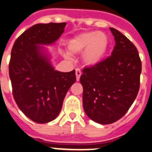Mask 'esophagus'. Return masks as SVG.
Instances as JSON below:
<instances>
[{"label": "esophagus", "instance_id": "34e87169", "mask_svg": "<svg viewBox=\"0 0 152 152\" xmlns=\"http://www.w3.org/2000/svg\"><path fill=\"white\" fill-rule=\"evenodd\" d=\"M81 74H82V72L80 69H78V68L76 69V80H77V81L80 80V76H81Z\"/></svg>", "mask_w": 152, "mask_h": 152}]
</instances>
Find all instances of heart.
Segmentation results:
<instances>
[{
    "instance_id": "b5f03b06",
    "label": "heart",
    "mask_w": 152,
    "mask_h": 152,
    "mask_svg": "<svg viewBox=\"0 0 152 152\" xmlns=\"http://www.w3.org/2000/svg\"><path fill=\"white\" fill-rule=\"evenodd\" d=\"M109 47V38L106 34L97 31H88L76 35L69 39V53L76 56L83 53V59L87 66H96L103 60ZM66 57H69L66 55Z\"/></svg>"
}]
</instances>
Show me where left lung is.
Here are the masks:
<instances>
[{
    "label": "left lung",
    "mask_w": 152,
    "mask_h": 152,
    "mask_svg": "<svg viewBox=\"0 0 152 152\" xmlns=\"http://www.w3.org/2000/svg\"><path fill=\"white\" fill-rule=\"evenodd\" d=\"M115 46L112 56L83 69V104L90 119L102 125L123 117L134 102L140 86L142 62L138 50L122 33L110 27Z\"/></svg>",
    "instance_id": "obj_1"
}]
</instances>
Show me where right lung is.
<instances>
[{
    "label": "right lung",
    "instance_id": "obj_1",
    "mask_svg": "<svg viewBox=\"0 0 152 152\" xmlns=\"http://www.w3.org/2000/svg\"><path fill=\"white\" fill-rule=\"evenodd\" d=\"M66 23H37L16 39L11 50L9 76L16 103L37 123H47L60 114L63 102L76 82L74 70H55L39 45L56 41Z\"/></svg>",
    "mask_w": 152,
    "mask_h": 152
}]
</instances>
